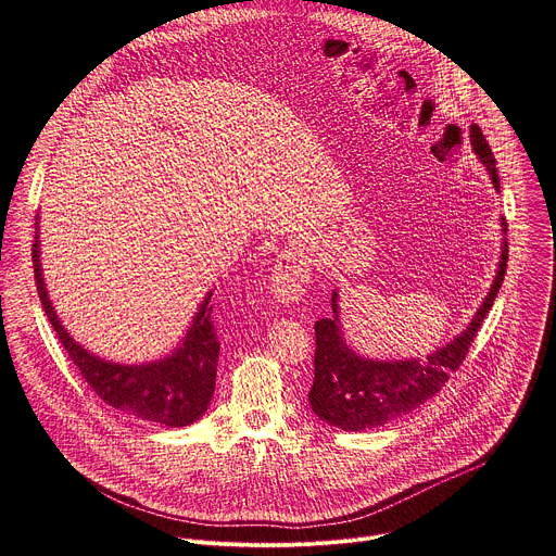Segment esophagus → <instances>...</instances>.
Wrapping results in <instances>:
<instances>
[{
	"instance_id": "obj_1",
	"label": "esophagus",
	"mask_w": 556,
	"mask_h": 556,
	"mask_svg": "<svg viewBox=\"0 0 556 556\" xmlns=\"http://www.w3.org/2000/svg\"><path fill=\"white\" fill-rule=\"evenodd\" d=\"M309 283V262L299 251H283L273 268L268 288L275 301L283 305L296 303Z\"/></svg>"
}]
</instances>
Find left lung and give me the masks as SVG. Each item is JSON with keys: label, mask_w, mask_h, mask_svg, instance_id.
<instances>
[{"label": "left lung", "mask_w": 556, "mask_h": 556, "mask_svg": "<svg viewBox=\"0 0 556 556\" xmlns=\"http://www.w3.org/2000/svg\"><path fill=\"white\" fill-rule=\"evenodd\" d=\"M468 140L475 157L484 165L493 189L500 193L495 155L478 125L468 129ZM502 235L504 240L500 264L482 305L472 314L470 324L453 341L435 348L422 358H371L354 350L343 332L339 290L334 288L332 316L316 321L314 326V382L307 393L314 416L343 431H365L378 429L395 418H403L433 399L448 380V374L462 365L475 334H478L502 288L508 262L504 217Z\"/></svg>", "instance_id": "1"}]
</instances>
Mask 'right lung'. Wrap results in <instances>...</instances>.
Masks as SVG:
<instances>
[{
  "instance_id": "obj_1",
  "label": "right lung",
  "mask_w": 556,
  "mask_h": 556,
  "mask_svg": "<svg viewBox=\"0 0 556 556\" xmlns=\"http://www.w3.org/2000/svg\"><path fill=\"white\" fill-rule=\"evenodd\" d=\"M35 228L33 264L43 312L67 356L99 399L123 414L169 429L187 427L200 420L213 399L219 358V341L211 321L213 288L202 299L185 337L169 354L144 363H116L101 358L74 341L67 328L61 324L43 281L39 215Z\"/></svg>"
}]
</instances>
